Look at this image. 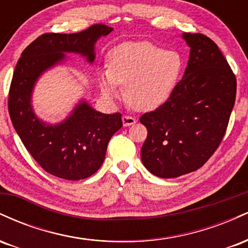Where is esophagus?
Masks as SVG:
<instances>
[{"instance_id": "esophagus-1", "label": "esophagus", "mask_w": 248, "mask_h": 248, "mask_svg": "<svg viewBox=\"0 0 248 248\" xmlns=\"http://www.w3.org/2000/svg\"><path fill=\"white\" fill-rule=\"evenodd\" d=\"M122 124H124V127H129L132 126V124H136V119L130 115H124L122 116Z\"/></svg>"}]
</instances>
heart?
I'll return each mask as SVG.
<instances>
[{
  "instance_id": "b5f03b06",
  "label": "heart",
  "mask_w": 248,
  "mask_h": 248,
  "mask_svg": "<svg viewBox=\"0 0 248 248\" xmlns=\"http://www.w3.org/2000/svg\"><path fill=\"white\" fill-rule=\"evenodd\" d=\"M183 59L149 42H127L108 56V70L99 75V86L106 98L119 94L118 85L127 86L126 98L134 109L148 112L169 98L181 77Z\"/></svg>"
}]
</instances>
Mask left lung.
<instances>
[{"instance_id":"1","label":"left lung","mask_w":248,"mask_h":248,"mask_svg":"<svg viewBox=\"0 0 248 248\" xmlns=\"http://www.w3.org/2000/svg\"><path fill=\"white\" fill-rule=\"evenodd\" d=\"M190 47L186 72L168 100L140 118L148 130L141 148L153 175L173 178L204 166L226 133L237 79L217 44L202 33L184 32Z\"/></svg>"}]
</instances>
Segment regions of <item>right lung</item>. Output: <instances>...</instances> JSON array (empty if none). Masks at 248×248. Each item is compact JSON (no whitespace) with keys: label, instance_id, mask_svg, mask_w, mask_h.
I'll return each mask as SVG.
<instances>
[{"label":"right lung","instance_id":"obj_1","mask_svg":"<svg viewBox=\"0 0 248 248\" xmlns=\"http://www.w3.org/2000/svg\"><path fill=\"white\" fill-rule=\"evenodd\" d=\"M113 28L94 24L77 33H44L25 47L14 71L8 109L14 128L37 163L59 178L78 181L98 171L110 138L122 127L120 113L104 114L80 101L64 121L50 124L35 114L31 96L46 70L79 53L94 62V45Z\"/></svg>","mask_w":248,"mask_h":248}]
</instances>
